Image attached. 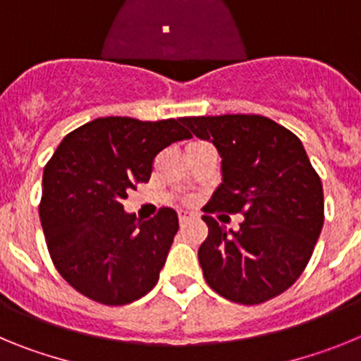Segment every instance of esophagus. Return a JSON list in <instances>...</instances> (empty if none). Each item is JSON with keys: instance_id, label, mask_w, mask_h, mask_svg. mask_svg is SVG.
<instances>
[{"instance_id": "1", "label": "esophagus", "mask_w": 361, "mask_h": 361, "mask_svg": "<svg viewBox=\"0 0 361 361\" xmlns=\"http://www.w3.org/2000/svg\"><path fill=\"white\" fill-rule=\"evenodd\" d=\"M188 222H190V216L186 213H178V224H180V228H186Z\"/></svg>"}]
</instances>
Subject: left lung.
<instances>
[{"mask_svg":"<svg viewBox=\"0 0 361 361\" xmlns=\"http://www.w3.org/2000/svg\"><path fill=\"white\" fill-rule=\"evenodd\" d=\"M222 157V183L204 212L242 213L238 231L204 215V279L220 296L262 304L289 289L307 266L324 226V190L302 141L264 116L183 117Z\"/></svg>","mask_w":361,"mask_h":361,"instance_id":"1","label":"left lung"}]
</instances>
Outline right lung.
<instances>
[{"instance_id":"right-lung-1","label":"right lung","mask_w":361,"mask_h":361,"mask_svg":"<svg viewBox=\"0 0 361 361\" xmlns=\"http://www.w3.org/2000/svg\"><path fill=\"white\" fill-rule=\"evenodd\" d=\"M183 119L99 117L70 132L43 171L39 219L56 269L75 291L124 305L155 288L178 219L161 208L149 220L123 200L148 183L153 159L190 139Z\"/></svg>"}]
</instances>
